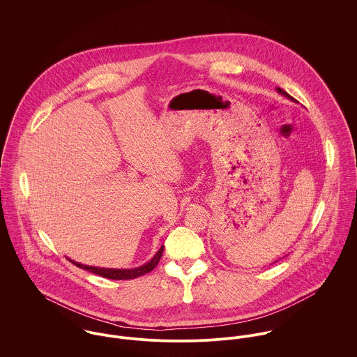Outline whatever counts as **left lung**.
<instances>
[{
  "mask_svg": "<svg viewBox=\"0 0 357 357\" xmlns=\"http://www.w3.org/2000/svg\"><path fill=\"white\" fill-rule=\"evenodd\" d=\"M276 91H278V92H279V93H280V95H283V96H286V98H287V99H290V100H293V98H291V96H290V95H289V93H287V92H284V91H283V89H280V88H276Z\"/></svg>",
  "mask_w": 357,
  "mask_h": 357,
  "instance_id": "8db88e82",
  "label": "left lung"
}]
</instances>
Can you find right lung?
<instances>
[{"label":"right lung","instance_id":"right-lung-1","mask_svg":"<svg viewBox=\"0 0 357 357\" xmlns=\"http://www.w3.org/2000/svg\"><path fill=\"white\" fill-rule=\"evenodd\" d=\"M162 253H163V246L158 250V253L153 255V258H151L147 264H144V265H142V266H139V268H133V269L98 268V266L84 265V264L75 262V261H73V259H70V261H71L74 265H77L78 268H82V269H85V271H89V272L96 273V275L102 276V278L112 279V280H123V279L128 280V279H135V278H139V276H143V275L151 272L153 268L158 265V262H159V259H160V257H162Z\"/></svg>","mask_w":357,"mask_h":357}]
</instances>
